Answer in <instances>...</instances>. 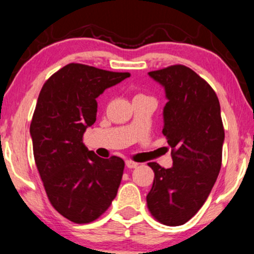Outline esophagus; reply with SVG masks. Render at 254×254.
Here are the masks:
<instances>
[{
    "label": "esophagus",
    "mask_w": 254,
    "mask_h": 254,
    "mask_svg": "<svg viewBox=\"0 0 254 254\" xmlns=\"http://www.w3.org/2000/svg\"><path fill=\"white\" fill-rule=\"evenodd\" d=\"M139 164L133 162V160H126V166L128 169H134V168H138Z\"/></svg>",
    "instance_id": "obj_1"
}]
</instances>
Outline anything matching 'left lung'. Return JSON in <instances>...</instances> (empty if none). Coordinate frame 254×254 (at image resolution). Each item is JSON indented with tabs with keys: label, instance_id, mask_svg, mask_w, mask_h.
Instances as JSON below:
<instances>
[{
	"label": "left lung",
	"instance_id": "left-lung-1",
	"mask_svg": "<svg viewBox=\"0 0 254 254\" xmlns=\"http://www.w3.org/2000/svg\"><path fill=\"white\" fill-rule=\"evenodd\" d=\"M148 76L165 90L163 134L174 164L165 169L148 163L154 180L146 201L154 219L181 226L201 209L221 169V108L211 86L184 65L151 71Z\"/></svg>",
	"mask_w": 254,
	"mask_h": 254
}]
</instances>
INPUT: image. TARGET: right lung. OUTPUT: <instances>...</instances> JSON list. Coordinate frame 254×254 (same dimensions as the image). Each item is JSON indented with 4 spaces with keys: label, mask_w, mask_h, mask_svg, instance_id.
I'll list each match as a JSON object with an SVG mask.
<instances>
[{
    "label": "right lung",
    "mask_w": 254,
    "mask_h": 254,
    "mask_svg": "<svg viewBox=\"0 0 254 254\" xmlns=\"http://www.w3.org/2000/svg\"><path fill=\"white\" fill-rule=\"evenodd\" d=\"M127 77L71 63L39 94L29 128L35 164L51 204L74 223L96 220L118 193L125 162L89 151L83 134L96 121V98Z\"/></svg>",
    "instance_id": "add662e5"
}]
</instances>
